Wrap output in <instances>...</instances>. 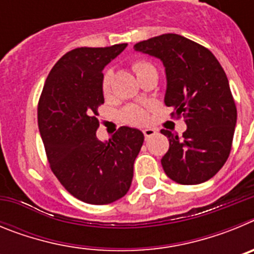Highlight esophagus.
<instances>
[{"label": "esophagus", "instance_id": "esophagus-1", "mask_svg": "<svg viewBox=\"0 0 254 254\" xmlns=\"http://www.w3.org/2000/svg\"><path fill=\"white\" fill-rule=\"evenodd\" d=\"M155 133H156V129H154V128H145V129H143V136H145V138L152 137Z\"/></svg>", "mask_w": 254, "mask_h": 254}]
</instances>
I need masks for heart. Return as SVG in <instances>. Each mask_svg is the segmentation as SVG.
Instances as JSON below:
<instances>
[{"label":"heart","mask_w":254,"mask_h":254,"mask_svg":"<svg viewBox=\"0 0 254 254\" xmlns=\"http://www.w3.org/2000/svg\"><path fill=\"white\" fill-rule=\"evenodd\" d=\"M155 68L150 62L143 60L134 61L132 64V69L134 71V73L137 75V77L140 75H142L143 72H146L149 69ZM112 78H113V75H112V71H107L104 73L102 78V91L104 95H108L111 93V85H112ZM122 117L125 120L126 123L132 126H141L143 123H146L147 121V112L146 109L143 108L137 107V105H129L122 112Z\"/></svg>","instance_id":"heart-1"}]
</instances>
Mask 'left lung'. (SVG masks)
Here are the masks:
<instances>
[{"instance_id":"1","label":"left lung","mask_w":254,"mask_h":254,"mask_svg":"<svg viewBox=\"0 0 254 254\" xmlns=\"http://www.w3.org/2000/svg\"><path fill=\"white\" fill-rule=\"evenodd\" d=\"M163 61L167 72L165 105L183 117L182 136L161 129L169 150L161 159L168 177L179 185H199L216 174L232 150L237 107L219 61L201 44L178 34H163L134 44Z\"/></svg>"}]
</instances>
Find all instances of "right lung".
Segmentation results:
<instances>
[{"label":"right lung","instance_id":"1","mask_svg":"<svg viewBox=\"0 0 254 254\" xmlns=\"http://www.w3.org/2000/svg\"><path fill=\"white\" fill-rule=\"evenodd\" d=\"M127 44L81 47L67 52L51 69L38 102V127L52 172L82 202L107 205L131 187L143 133L121 127L102 142L98 108L104 104L103 68Z\"/></svg>","mask_w":254,"mask_h":254}]
</instances>
